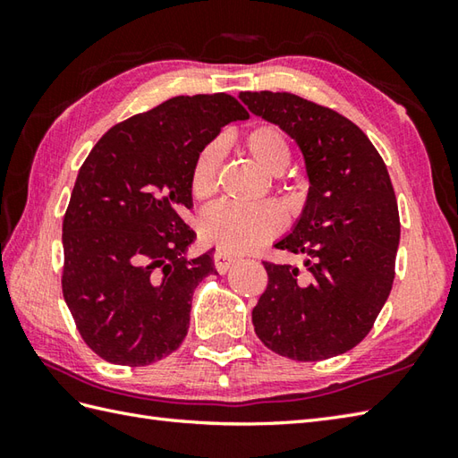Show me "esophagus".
Segmentation results:
<instances>
[{"instance_id":"34e87169","label":"esophagus","mask_w":458,"mask_h":458,"mask_svg":"<svg viewBox=\"0 0 458 458\" xmlns=\"http://www.w3.org/2000/svg\"><path fill=\"white\" fill-rule=\"evenodd\" d=\"M212 261H214V267H216L218 274H226V271H228L232 266L236 264V258H234V256H230V254H226V251L218 250V251H214Z\"/></svg>"}]
</instances>
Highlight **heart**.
Segmentation results:
<instances>
[{
    "label": "heart",
    "instance_id": "heart-1",
    "mask_svg": "<svg viewBox=\"0 0 458 458\" xmlns=\"http://www.w3.org/2000/svg\"><path fill=\"white\" fill-rule=\"evenodd\" d=\"M244 148L269 174L284 173L291 159L285 133L274 123H258L244 135ZM224 141L212 140L197 153L191 167V192L194 199H208L216 189L218 169L224 157ZM281 218L269 204L218 202L199 216V234L207 244L226 254H244L279 234Z\"/></svg>",
    "mask_w": 458,
    "mask_h": 458
}]
</instances>
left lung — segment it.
I'll return each mask as SVG.
<instances>
[{
  "mask_svg": "<svg viewBox=\"0 0 458 458\" xmlns=\"http://www.w3.org/2000/svg\"><path fill=\"white\" fill-rule=\"evenodd\" d=\"M240 100L297 141L310 182L293 232L276 244L305 254L307 274L264 261L256 335L299 362L344 354L372 330L394 285L400 212L390 173L368 135L335 110L289 92Z\"/></svg>",
  "mask_w": 458,
  "mask_h": 458,
  "instance_id": "obj_1",
  "label": "left lung"
}]
</instances>
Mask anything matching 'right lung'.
<instances>
[{"instance_id":"add662e5","label":"right lung","mask_w":458,"mask_h":458,"mask_svg":"<svg viewBox=\"0 0 458 458\" xmlns=\"http://www.w3.org/2000/svg\"><path fill=\"white\" fill-rule=\"evenodd\" d=\"M234 96H174L115 123L76 177L63 220V295L92 352L148 366L187 336L191 299L212 251L184 258L191 167L224 125L248 120Z\"/></svg>"}]
</instances>
